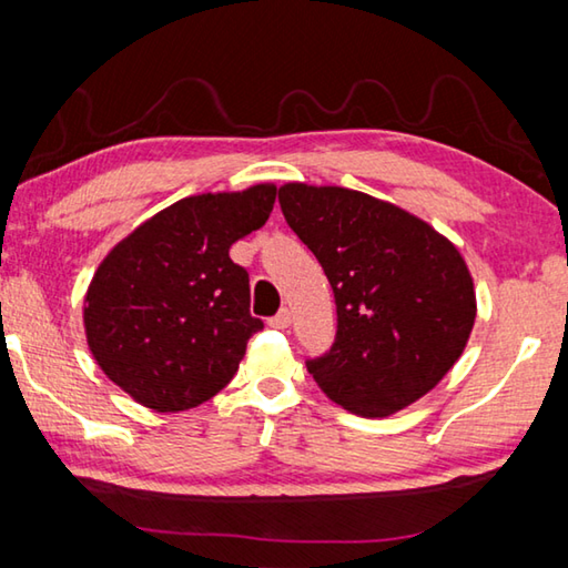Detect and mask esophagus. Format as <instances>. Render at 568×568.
<instances>
[{
    "label": "esophagus",
    "mask_w": 568,
    "mask_h": 568,
    "mask_svg": "<svg viewBox=\"0 0 568 568\" xmlns=\"http://www.w3.org/2000/svg\"><path fill=\"white\" fill-rule=\"evenodd\" d=\"M267 325H271V328H277V331L287 328V325H291V311H287V307H283L281 313L273 315V318L267 321Z\"/></svg>",
    "instance_id": "1"
}]
</instances>
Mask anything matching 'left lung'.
I'll return each mask as SVG.
<instances>
[{"label": "left lung", "mask_w": 568, "mask_h": 568, "mask_svg": "<svg viewBox=\"0 0 568 568\" xmlns=\"http://www.w3.org/2000/svg\"><path fill=\"white\" fill-rule=\"evenodd\" d=\"M281 210L318 257L338 331L307 371L333 403L386 418L434 390L464 353L476 291L458 247L406 210L365 192L285 182Z\"/></svg>", "instance_id": "obj_1"}]
</instances>
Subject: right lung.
Here are the masks:
<instances>
[{"instance_id":"1","label":"right lung","mask_w":568,"mask_h":568,"mask_svg":"<svg viewBox=\"0 0 568 568\" xmlns=\"http://www.w3.org/2000/svg\"><path fill=\"white\" fill-rule=\"evenodd\" d=\"M277 187L178 200L120 240L84 295V335L112 383L145 408H195L233 381L250 335L245 267L230 245L263 227Z\"/></svg>"}]
</instances>
